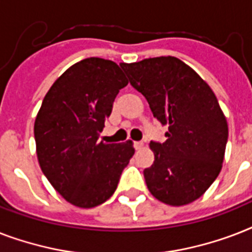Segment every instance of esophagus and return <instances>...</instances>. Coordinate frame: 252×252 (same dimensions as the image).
I'll use <instances>...</instances> for the list:
<instances>
[{
  "label": "esophagus",
  "instance_id": "obj_1",
  "mask_svg": "<svg viewBox=\"0 0 252 252\" xmlns=\"http://www.w3.org/2000/svg\"><path fill=\"white\" fill-rule=\"evenodd\" d=\"M133 146H134V149H136V150H140V149H142V148H144V142L136 141L133 144Z\"/></svg>",
  "mask_w": 252,
  "mask_h": 252
}]
</instances>
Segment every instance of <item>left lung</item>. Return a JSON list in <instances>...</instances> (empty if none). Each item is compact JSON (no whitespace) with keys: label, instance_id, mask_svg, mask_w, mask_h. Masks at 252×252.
Here are the masks:
<instances>
[{"label":"left lung","instance_id":"left-lung-1","mask_svg":"<svg viewBox=\"0 0 252 252\" xmlns=\"http://www.w3.org/2000/svg\"><path fill=\"white\" fill-rule=\"evenodd\" d=\"M120 66L146 98L154 118L168 126L165 142H150L154 162L144 170L150 193L182 207L199 199L219 176L227 142V122L209 85L172 56Z\"/></svg>","mask_w":252,"mask_h":252}]
</instances>
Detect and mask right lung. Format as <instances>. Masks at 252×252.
<instances>
[{
  "label": "right lung",
  "mask_w": 252,
  "mask_h": 252,
  "mask_svg": "<svg viewBox=\"0 0 252 252\" xmlns=\"http://www.w3.org/2000/svg\"><path fill=\"white\" fill-rule=\"evenodd\" d=\"M128 85L116 63L90 57L61 74L45 94L33 134L41 171L68 203L94 208L114 195L134 154L132 141H98L119 90Z\"/></svg>",
  "instance_id": "1"
}]
</instances>
